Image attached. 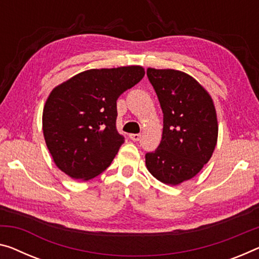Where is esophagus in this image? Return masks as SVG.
I'll return each instance as SVG.
<instances>
[{"instance_id":"obj_1","label":"esophagus","mask_w":259,"mask_h":259,"mask_svg":"<svg viewBox=\"0 0 259 259\" xmlns=\"http://www.w3.org/2000/svg\"><path fill=\"white\" fill-rule=\"evenodd\" d=\"M130 139L133 141H140L141 134H130Z\"/></svg>"}]
</instances>
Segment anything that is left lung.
I'll use <instances>...</instances> for the list:
<instances>
[{
  "mask_svg": "<svg viewBox=\"0 0 259 259\" xmlns=\"http://www.w3.org/2000/svg\"><path fill=\"white\" fill-rule=\"evenodd\" d=\"M163 112L162 140L146 154V166L164 184L193 178L212 157L218 118L210 95L196 78L176 69H147Z\"/></svg>",
  "mask_w": 259,
  "mask_h": 259,
  "instance_id": "left-lung-1",
  "label": "left lung"
}]
</instances>
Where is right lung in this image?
<instances>
[{
  "label": "right lung",
  "mask_w": 259,
  "mask_h": 259,
  "mask_svg": "<svg viewBox=\"0 0 259 259\" xmlns=\"http://www.w3.org/2000/svg\"><path fill=\"white\" fill-rule=\"evenodd\" d=\"M145 76L141 66L89 69L55 87L42 111V132L55 165L89 181L111 164L124 137L116 128L117 99Z\"/></svg>",
  "instance_id": "right-lung-1"
}]
</instances>
